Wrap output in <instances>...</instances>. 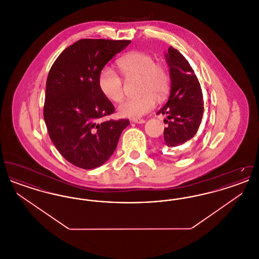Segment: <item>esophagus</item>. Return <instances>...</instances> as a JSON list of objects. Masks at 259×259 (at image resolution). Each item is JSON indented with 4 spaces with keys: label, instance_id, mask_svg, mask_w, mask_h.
<instances>
[{
    "label": "esophagus",
    "instance_id": "34e87169",
    "mask_svg": "<svg viewBox=\"0 0 259 259\" xmlns=\"http://www.w3.org/2000/svg\"><path fill=\"white\" fill-rule=\"evenodd\" d=\"M131 121H132V122H134V123L138 124H143L146 122V120H145V119H143V118H132V119H131Z\"/></svg>",
    "mask_w": 259,
    "mask_h": 259
}]
</instances>
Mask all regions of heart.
<instances>
[{"label":"heart","instance_id":"1","mask_svg":"<svg viewBox=\"0 0 259 259\" xmlns=\"http://www.w3.org/2000/svg\"><path fill=\"white\" fill-rule=\"evenodd\" d=\"M127 80L140 79L139 94L140 97L124 101L118 106L120 116L138 118L152 111L157 99L165 98L169 92L170 76L167 70L155 59L145 52H130L118 61ZM99 88L106 98L112 102H120L124 96L123 81L121 77L111 67L102 69L98 76Z\"/></svg>","mask_w":259,"mask_h":259}]
</instances>
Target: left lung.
Here are the masks:
<instances>
[{
    "instance_id": "1",
    "label": "left lung",
    "mask_w": 259,
    "mask_h": 259,
    "mask_svg": "<svg viewBox=\"0 0 259 259\" xmlns=\"http://www.w3.org/2000/svg\"><path fill=\"white\" fill-rule=\"evenodd\" d=\"M165 58L170 68L171 91L168 102L157 114L167 116L164 120L168 126L164 128L163 144L168 148H177L197 133L204 102L197 76L184 55L170 47Z\"/></svg>"
}]
</instances>
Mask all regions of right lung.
Masks as SVG:
<instances>
[{
    "mask_svg": "<svg viewBox=\"0 0 259 259\" xmlns=\"http://www.w3.org/2000/svg\"><path fill=\"white\" fill-rule=\"evenodd\" d=\"M131 40L83 38L62 52L47 79L44 117L50 139L74 166L94 169L109 160L128 119L104 120L114 111L98 76Z\"/></svg>",
    "mask_w": 259,
    "mask_h": 259,
    "instance_id": "right-lung-1",
    "label": "right lung"
}]
</instances>
